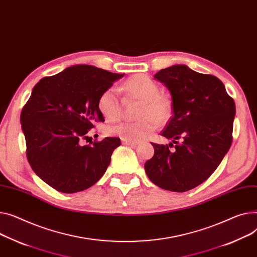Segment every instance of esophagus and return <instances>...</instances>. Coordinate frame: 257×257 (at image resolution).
Returning <instances> with one entry per match:
<instances>
[{
    "mask_svg": "<svg viewBox=\"0 0 257 257\" xmlns=\"http://www.w3.org/2000/svg\"><path fill=\"white\" fill-rule=\"evenodd\" d=\"M122 144H123V145H126V146H136V145H139V142H136V141H129V140H124V139H122Z\"/></svg>",
    "mask_w": 257,
    "mask_h": 257,
    "instance_id": "34e87169",
    "label": "esophagus"
}]
</instances>
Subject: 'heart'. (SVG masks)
Masks as SVG:
<instances>
[{
  "instance_id": "b5f03b06",
  "label": "heart",
  "mask_w": 257,
  "mask_h": 257,
  "mask_svg": "<svg viewBox=\"0 0 257 257\" xmlns=\"http://www.w3.org/2000/svg\"><path fill=\"white\" fill-rule=\"evenodd\" d=\"M124 90L135 98L143 100L139 121H121L107 127V133L129 141H139L148 138L155 131L160 121L170 115L172 106L168 99L160 95L157 82L145 74L130 77L124 83ZM98 109L108 121H114L122 112L118 91L110 87L101 93L98 99Z\"/></svg>"
}]
</instances>
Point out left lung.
Returning a JSON list of instances; mask_svg holds the SVG:
<instances>
[{
  "instance_id": "left-lung-1",
  "label": "left lung",
  "mask_w": 257,
  "mask_h": 257,
  "mask_svg": "<svg viewBox=\"0 0 257 257\" xmlns=\"http://www.w3.org/2000/svg\"><path fill=\"white\" fill-rule=\"evenodd\" d=\"M154 78L172 95L174 114L161 133L172 143H152L155 152L145 163V170L162 189L185 192L206 181L226 155L232 142L235 105L219 78L186 65L161 69Z\"/></svg>"
}]
</instances>
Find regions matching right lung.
Here are the masks:
<instances>
[{"mask_svg": "<svg viewBox=\"0 0 257 257\" xmlns=\"http://www.w3.org/2000/svg\"><path fill=\"white\" fill-rule=\"evenodd\" d=\"M123 76L75 65L43 77L34 87L21 114L27 158L35 174L54 189L79 192L106 172L119 139L83 142L95 122H104L98 109L99 96Z\"/></svg>", "mask_w": 257, "mask_h": 257, "instance_id": "1", "label": "right lung"}]
</instances>
